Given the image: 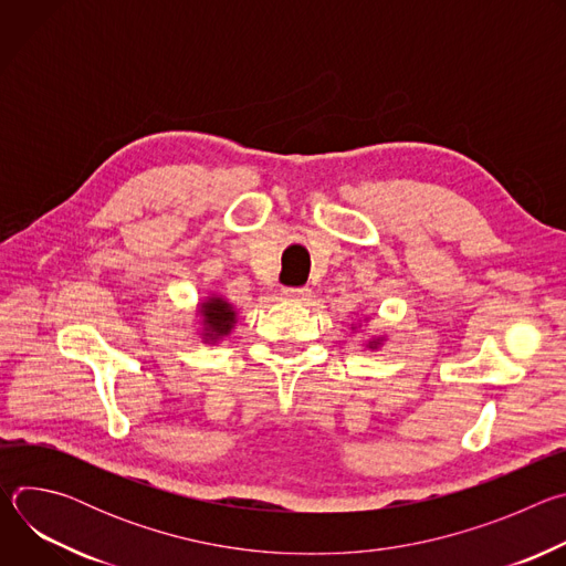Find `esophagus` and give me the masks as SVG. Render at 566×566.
Masks as SVG:
<instances>
[{"instance_id":"esophagus-1","label":"esophagus","mask_w":566,"mask_h":566,"mask_svg":"<svg viewBox=\"0 0 566 566\" xmlns=\"http://www.w3.org/2000/svg\"><path fill=\"white\" fill-rule=\"evenodd\" d=\"M282 297H284V300H291V302H308V300H311V289H308V286L284 289V291H282Z\"/></svg>"}]
</instances>
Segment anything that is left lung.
Here are the masks:
<instances>
[{"instance_id":"left-lung-1","label":"left lung","mask_w":566,"mask_h":566,"mask_svg":"<svg viewBox=\"0 0 566 566\" xmlns=\"http://www.w3.org/2000/svg\"><path fill=\"white\" fill-rule=\"evenodd\" d=\"M380 343H382V338H374V340H369V345H367V347H369V349H378V345H380Z\"/></svg>"}]
</instances>
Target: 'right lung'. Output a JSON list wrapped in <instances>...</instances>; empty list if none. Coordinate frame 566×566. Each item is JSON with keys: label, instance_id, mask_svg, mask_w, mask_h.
<instances>
[{"label": "right lung", "instance_id": "add662e5", "mask_svg": "<svg viewBox=\"0 0 566 566\" xmlns=\"http://www.w3.org/2000/svg\"><path fill=\"white\" fill-rule=\"evenodd\" d=\"M199 313H201V322H203V332H201L203 343H210V345L226 338L237 322V313H234L232 304L217 295L201 302Z\"/></svg>", "mask_w": 566, "mask_h": 566}]
</instances>
